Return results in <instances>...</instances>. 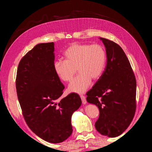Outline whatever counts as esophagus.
Segmentation results:
<instances>
[{
    "label": "esophagus",
    "instance_id": "obj_1",
    "mask_svg": "<svg viewBox=\"0 0 152 152\" xmlns=\"http://www.w3.org/2000/svg\"><path fill=\"white\" fill-rule=\"evenodd\" d=\"M80 98L82 99V103H83L84 104H86L87 103V101H86V96H84V95H80Z\"/></svg>",
    "mask_w": 152,
    "mask_h": 152
}]
</instances>
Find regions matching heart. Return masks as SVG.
I'll return each mask as SVG.
<instances>
[{
	"label": "heart",
	"instance_id": "obj_1",
	"mask_svg": "<svg viewBox=\"0 0 152 152\" xmlns=\"http://www.w3.org/2000/svg\"><path fill=\"white\" fill-rule=\"evenodd\" d=\"M66 60H57L53 64L57 76L65 82H70L76 72H79L70 84L71 92L81 93L86 91L91 83V79L97 80L102 75L106 61V53L98 44H74L65 50Z\"/></svg>",
	"mask_w": 152,
	"mask_h": 152
}]
</instances>
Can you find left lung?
<instances>
[{
  "label": "left lung",
  "mask_w": 152,
  "mask_h": 152,
  "mask_svg": "<svg viewBox=\"0 0 152 152\" xmlns=\"http://www.w3.org/2000/svg\"><path fill=\"white\" fill-rule=\"evenodd\" d=\"M106 48L107 65L94 86L86 93L87 102L97 106L99 116L95 127L101 134L113 137L130 125L136 108V80L121 47L100 38Z\"/></svg>",
  "instance_id": "8db88e82"
}]
</instances>
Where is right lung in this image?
Instances as JSON below:
<instances>
[{
	"instance_id": "1",
	"label": "right lung",
	"mask_w": 152,
	"mask_h": 152,
	"mask_svg": "<svg viewBox=\"0 0 152 152\" xmlns=\"http://www.w3.org/2000/svg\"><path fill=\"white\" fill-rule=\"evenodd\" d=\"M54 43H42L21 58L16 88L22 113L30 129L53 143L66 140L72 133L71 117L80 107L79 95L60 98L65 86L55 73Z\"/></svg>"
}]
</instances>
